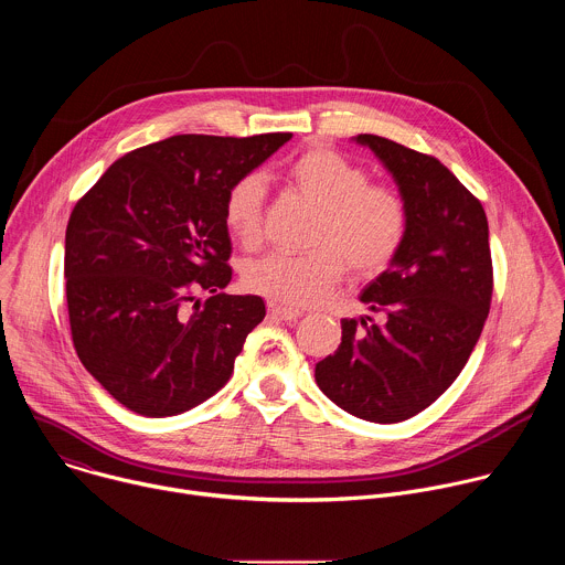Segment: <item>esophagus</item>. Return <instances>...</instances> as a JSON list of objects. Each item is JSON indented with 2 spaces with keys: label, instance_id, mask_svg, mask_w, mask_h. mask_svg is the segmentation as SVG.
Masks as SVG:
<instances>
[{
  "label": "esophagus",
  "instance_id": "esophagus-1",
  "mask_svg": "<svg viewBox=\"0 0 565 565\" xmlns=\"http://www.w3.org/2000/svg\"><path fill=\"white\" fill-rule=\"evenodd\" d=\"M268 315L275 317V319H281V321H295L301 312L284 308V306H277V303H268Z\"/></svg>",
  "mask_w": 565,
  "mask_h": 565
}]
</instances>
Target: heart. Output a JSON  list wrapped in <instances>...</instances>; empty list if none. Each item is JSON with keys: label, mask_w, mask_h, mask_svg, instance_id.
I'll return each instance as SVG.
<instances>
[{"label": "heart", "mask_w": 565, "mask_h": 565, "mask_svg": "<svg viewBox=\"0 0 565 565\" xmlns=\"http://www.w3.org/2000/svg\"><path fill=\"white\" fill-rule=\"evenodd\" d=\"M290 185L319 207L306 255L270 253L244 268V286L286 308L324 299L344 277L382 273L405 246L409 205L397 190L371 183L369 172L331 147H308L286 166ZM266 185L257 174L238 177L223 199V223L234 241L253 248L262 236Z\"/></svg>", "instance_id": "heart-1"}]
</instances>
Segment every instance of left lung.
Here are the masks:
<instances>
[{
    "mask_svg": "<svg viewBox=\"0 0 565 565\" xmlns=\"http://www.w3.org/2000/svg\"><path fill=\"white\" fill-rule=\"evenodd\" d=\"M409 205L405 246L362 292L377 319H342V344L315 366L338 407L407 420L436 402L467 364L492 303L494 270L480 201L438 158L360 134Z\"/></svg>",
    "mask_w": 565,
    "mask_h": 565,
    "instance_id": "obj_1",
    "label": "left lung"
}]
</instances>
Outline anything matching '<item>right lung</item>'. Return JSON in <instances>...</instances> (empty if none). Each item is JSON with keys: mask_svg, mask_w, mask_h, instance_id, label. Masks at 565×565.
Segmentation results:
<instances>
[{"mask_svg": "<svg viewBox=\"0 0 565 565\" xmlns=\"http://www.w3.org/2000/svg\"><path fill=\"white\" fill-rule=\"evenodd\" d=\"M290 138L172 136L118 158L75 203L64 238L71 340L134 414L177 416L212 397L266 317L262 297L223 292V199Z\"/></svg>", "mask_w": 565, "mask_h": 565, "instance_id": "add662e5", "label": "right lung"}]
</instances>
